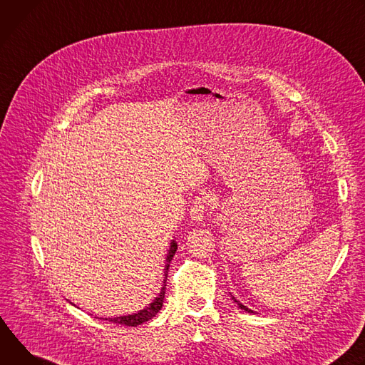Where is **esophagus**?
I'll return each instance as SVG.
<instances>
[{
	"instance_id": "34e87169",
	"label": "esophagus",
	"mask_w": 365,
	"mask_h": 365,
	"mask_svg": "<svg viewBox=\"0 0 365 365\" xmlns=\"http://www.w3.org/2000/svg\"><path fill=\"white\" fill-rule=\"evenodd\" d=\"M209 206H210V195L207 192H201L200 195H197L192 201L191 210H190L191 220L200 222L201 219L205 217V213L207 212Z\"/></svg>"
}]
</instances>
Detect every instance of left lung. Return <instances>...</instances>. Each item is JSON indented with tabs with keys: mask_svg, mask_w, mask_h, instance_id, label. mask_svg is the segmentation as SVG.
Returning <instances> with one entry per match:
<instances>
[{
	"mask_svg": "<svg viewBox=\"0 0 365 365\" xmlns=\"http://www.w3.org/2000/svg\"><path fill=\"white\" fill-rule=\"evenodd\" d=\"M232 299H233V302H235V303H236V304H237V306H239V307H240V309H242V310H245V312H248V313H254V312H252V310H251V309H248V307H247V306H244V304H242V303H240V302H239V300H236V299H235V297H233V296H232Z\"/></svg>",
	"mask_w": 365,
	"mask_h": 365,
	"instance_id": "8db88e82",
	"label": "left lung"
}]
</instances>
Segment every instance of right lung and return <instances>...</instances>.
I'll list each match as a JSON object with an SVG mask.
<instances>
[{
  "label": "right lung",
  "mask_w": 365,
  "mask_h": 365,
  "mask_svg": "<svg viewBox=\"0 0 365 365\" xmlns=\"http://www.w3.org/2000/svg\"><path fill=\"white\" fill-rule=\"evenodd\" d=\"M175 251H177V244L175 242H173L171 244V248H170V252H168V257H167V265H165V279H164V287L160 289V293L159 296L148 306L145 307L143 310H139L138 313L135 314H128V316H120V317H108V319H103V320H108V322H113V323H117V325H126V327H138L140 325V323L143 322H148L149 319H152L162 307V303H164V297H165V289H167V277H168V268H170V264H171V259L175 255Z\"/></svg>",
  "instance_id": "add662e5"
}]
</instances>
